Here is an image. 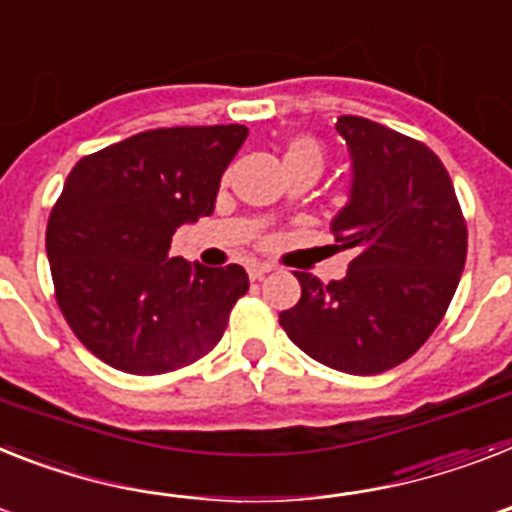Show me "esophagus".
Instances as JSON below:
<instances>
[{
	"label": "esophagus",
	"mask_w": 512,
	"mask_h": 512,
	"mask_svg": "<svg viewBox=\"0 0 512 512\" xmlns=\"http://www.w3.org/2000/svg\"><path fill=\"white\" fill-rule=\"evenodd\" d=\"M270 265H265V263H252L247 268V273H249V278H252V281H260V278H265L270 273Z\"/></svg>",
	"instance_id": "obj_1"
}]
</instances>
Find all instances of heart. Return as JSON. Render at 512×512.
Instances as JSON below:
<instances>
[{"label":"heart","instance_id":"heart-1","mask_svg":"<svg viewBox=\"0 0 512 512\" xmlns=\"http://www.w3.org/2000/svg\"><path fill=\"white\" fill-rule=\"evenodd\" d=\"M284 165L286 170L292 168H310L315 173H321L323 168V149L321 144L310 136H294L286 141L284 147Z\"/></svg>","mask_w":512,"mask_h":512}]
</instances>
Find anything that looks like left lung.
<instances>
[{
	"instance_id": "8db88e82",
	"label": "left lung",
	"mask_w": 512,
	"mask_h": 512,
	"mask_svg": "<svg viewBox=\"0 0 512 512\" xmlns=\"http://www.w3.org/2000/svg\"><path fill=\"white\" fill-rule=\"evenodd\" d=\"M336 131L352 157L350 202L331 223L350 249L342 281L294 273L302 297L278 315L299 350L342 373L373 376L421 350L447 313L468 228L442 160L426 144L357 115Z\"/></svg>"
}]
</instances>
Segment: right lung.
Segmentation results:
<instances>
[{"label":"right lung","instance_id":"obj_1","mask_svg":"<svg viewBox=\"0 0 512 512\" xmlns=\"http://www.w3.org/2000/svg\"><path fill=\"white\" fill-rule=\"evenodd\" d=\"M244 126L144 131L70 170L47 223L54 297L78 342L102 363L160 376L220 342L249 289L242 265L168 257L178 226L215 210Z\"/></svg>","mask_w":512,"mask_h":512}]
</instances>
